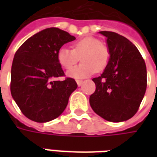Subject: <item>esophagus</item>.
I'll return each instance as SVG.
<instances>
[{
    "instance_id": "34e87169",
    "label": "esophagus",
    "mask_w": 157,
    "mask_h": 157,
    "mask_svg": "<svg viewBox=\"0 0 157 157\" xmlns=\"http://www.w3.org/2000/svg\"><path fill=\"white\" fill-rule=\"evenodd\" d=\"M76 83H77L78 86H81L82 85V83H83V81H81V80H76Z\"/></svg>"
}]
</instances>
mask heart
<instances>
[{"label": "heart", "instance_id": "obj_1", "mask_svg": "<svg viewBox=\"0 0 157 157\" xmlns=\"http://www.w3.org/2000/svg\"><path fill=\"white\" fill-rule=\"evenodd\" d=\"M82 63L78 67L69 70L67 75L72 78H86L97 71H102L109 65L110 51L108 46L94 37L79 39L72 45V49L61 47L57 54V59L64 69H70L78 58Z\"/></svg>", "mask_w": 157, "mask_h": 157}]
</instances>
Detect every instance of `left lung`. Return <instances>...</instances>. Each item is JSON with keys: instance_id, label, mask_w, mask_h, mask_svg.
I'll return each instance as SVG.
<instances>
[{"instance_id": "obj_1", "label": "left lung", "mask_w": 157, "mask_h": 157, "mask_svg": "<svg viewBox=\"0 0 157 157\" xmlns=\"http://www.w3.org/2000/svg\"><path fill=\"white\" fill-rule=\"evenodd\" d=\"M100 33L107 38L110 60L102 75L92 79L96 91L90 96V105L105 120L126 121L138 111L145 93V60L125 37L109 31Z\"/></svg>"}]
</instances>
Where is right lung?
<instances>
[{
    "mask_svg": "<svg viewBox=\"0 0 157 157\" xmlns=\"http://www.w3.org/2000/svg\"><path fill=\"white\" fill-rule=\"evenodd\" d=\"M69 33L49 28L27 39L14 55L11 93L24 115L33 121H51L64 112L77 88L74 79L55 81L65 73L57 59L63 45L75 40Z\"/></svg>",
    "mask_w": 157,
    "mask_h": 157,
    "instance_id": "obj_1",
    "label": "right lung"
}]
</instances>
